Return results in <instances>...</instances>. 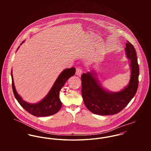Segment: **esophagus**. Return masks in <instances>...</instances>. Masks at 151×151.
Here are the masks:
<instances>
[{"label": "esophagus", "instance_id": "obj_1", "mask_svg": "<svg viewBox=\"0 0 151 151\" xmlns=\"http://www.w3.org/2000/svg\"><path fill=\"white\" fill-rule=\"evenodd\" d=\"M83 73V70L81 69V67H77L76 68V74L77 76H80Z\"/></svg>", "mask_w": 151, "mask_h": 151}]
</instances>
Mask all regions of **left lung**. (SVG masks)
<instances>
[{
    "label": "left lung",
    "mask_w": 151,
    "mask_h": 151,
    "mask_svg": "<svg viewBox=\"0 0 151 151\" xmlns=\"http://www.w3.org/2000/svg\"><path fill=\"white\" fill-rule=\"evenodd\" d=\"M126 46V55L129 60L131 76L127 86L122 91L113 92L105 89L93 68L81 75L83 101L87 109L94 114L101 116L117 114L129 104L136 93L139 73L137 53L133 45L129 41Z\"/></svg>",
    "instance_id": "left-lung-1"
}]
</instances>
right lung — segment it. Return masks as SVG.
<instances>
[{
	"label": "right lung",
	"mask_w": 151,
	"mask_h": 151,
	"mask_svg": "<svg viewBox=\"0 0 151 151\" xmlns=\"http://www.w3.org/2000/svg\"><path fill=\"white\" fill-rule=\"evenodd\" d=\"M24 41H22L23 43ZM20 46H19L18 49ZM76 73L75 67L65 69L58 76L53 86L46 96L37 104H29L24 101L18 94L14 86L12 71L11 72L12 88L15 98L20 105L29 113L37 117H45L53 115L61 109L62 103L59 98V92L67 80Z\"/></svg>",
	"instance_id": "add662e5"
}]
</instances>
